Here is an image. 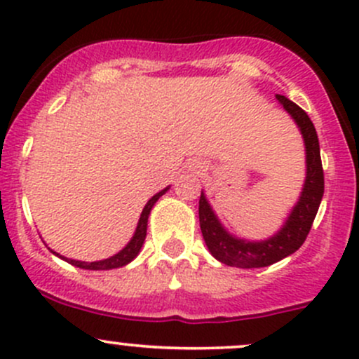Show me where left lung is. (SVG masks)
I'll use <instances>...</instances> for the list:
<instances>
[{
  "mask_svg": "<svg viewBox=\"0 0 359 359\" xmlns=\"http://www.w3.org/2000/svg\"><path fill=\"white\" fill-rule=\"evenodd\" d=\"M281 105L291 114L300 128L306 148V180L303 186L302 198L291 211L288 222L281 228L278 235L264 242H245V240L233 238L223 230V226L216 219L211 211L206 198L201 192L199 198V224L203 231L204 242L208 249L219 262L233 267H266L271 264L288 257L297 252L310 233L322 196H324V168L320 160V147H318L317 131L309 114L294 102L286 97H276Z\"/></svg>",
  "mask_w": 359,
  "mask_h": 359,
  "instance_id": "obj_1",
  "label": "left lung"
}]
</instances>
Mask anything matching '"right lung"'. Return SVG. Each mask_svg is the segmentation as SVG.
Here are the masks:
<instances>
[{"label":"right lung","instance_id":"obj_1","mask_svg":"<svg viewBox=\"0 0 359 359\" xmlns=\"http://www.w3.org/2000/svg\"><path fill=\"white\" fill-rule=\"evenodd\" d=\"M167 189L160 191L158 194H155L151 199L148 201L147 206H144L143 212H141V218H140V223H137L135 237L131 238V242H129L128 245H126L124 249L119 252V254L112 255V257L105 259V261H97V262H81V261H73V259H66V261L73 264V266L81 267V269H92V271L116 269V267H122V266H126V264H128V262H131L133 259H135L136 255H137V252L141 250L144 238H147V224H148L149 211H151L153 204H155L156 201L160 199V196H163L165 192H167ZM62 259H65V257H62Z\"/></svg>","mask_w":359,"mask_h":359}]
</instances>
